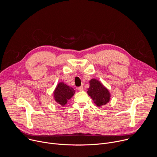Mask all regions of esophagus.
<instances>
[{
  "label": "esophagus",
  "instance_id": "obj_1",
  "mask_svg": "<svg viewBox=\"0 0 157 157\" xmlns=\"http://www.w3.org/2000/svg\"><path fill=\"white\" fill-rule=\"evenodd\" d=\"M78 89L79 90V91H81V90H82L84 89H83V86H80V87H78Z\"/></svg>",
  "mask_w": 157,
  "mask_h": 157
}]
</instances>
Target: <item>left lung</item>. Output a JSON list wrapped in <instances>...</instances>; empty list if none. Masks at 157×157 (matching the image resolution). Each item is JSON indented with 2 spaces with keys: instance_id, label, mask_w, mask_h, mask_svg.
I'll list each match as a JSON object with an SVG mask.
<instances>
[{
  "instance_id": "obj_1",
  "label": "left lung",
  "mask_w": 157,
  "mask_h": 157,
  "mask_svg": "<svg viewBox=\"0 0 157 157\" xmlns=\"http://www.w3.org/2000/svg\"><path fill=\"white\" fill-rule=\"evenodd\" d=\"M87 92L97 106L100 107L109 102L111 95L107 87L96 79L90 80Z\"/></svg>"
}]
</instances>
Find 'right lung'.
Wrapping results in <instances>:
<instances>
[{
	"mask_svg": "<svg viewBox=\"0 0 157 157\" xmlns=\"http://www.w3.org/2000/svg\"><path fill=\"white\" fill-rule=\"evenodd\" d=\"M75 90L63 82H59L54 92V99L62 106H65L68 100L75 94Z\"/></svg>",
	"mask_w": 157,
	"mask_h": 157,
	"instance_id": "obj_1",
	"label": "right lung"
}]
</instances>
